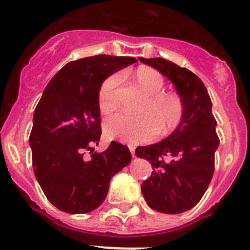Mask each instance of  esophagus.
<instances>
[{
	"label": "esophagus",
	"mask_w": 250,
	"mask_h": 250,
	"mask_svg": "<svg viewBox=\"0 0 250 250\" xmlns=\"http://www.w3.org/2000/svg\"><path fill=\"white\" fill-rule=\"evenodd\" d=\"M128 149L131 151L132 157H135V145H128Z\"/></svg>",
	"instance_id": "esophagus-1"
}]
</instances>
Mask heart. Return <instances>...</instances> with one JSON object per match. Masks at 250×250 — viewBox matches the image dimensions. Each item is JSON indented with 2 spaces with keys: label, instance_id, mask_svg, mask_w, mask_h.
<instances>
[{
  "label": "heart",
  "instance_id": "heart-1",
  "mask_svg": "<svg viewBox=\"0 0 250 250\" xmlns=\"http://www.w3.org/2000/svg\"><path fill=\"white\" fill-rule=\"evenodd\" d=\"M136 84L147 95L141 111L144 114L129 115L115 113L104 123L107 139L122 143L139 144L149 141L162 133L173 131L181 125L185 115V103L178 93L162 92L164 90V77L150 66H140L133 73ZM118 76H110L99 90V106L103 111L113 110L117 106Z\"/></svg>",
  "mask_w": 250,
  "mask_h": 250
}]
</instances>
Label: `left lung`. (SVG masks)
<instances>
[{"label":"left lung","instance_id":"obj_1","mask_svg":"<svg viewBox=\"0 0 250 250\" xmlns=\"http://www.w3.org/2000/svg\"><path fill=\"white\" fill-rule=\"evenodd\" d=\"M140 62L167 77L184 99V119L173 133L136 149V155L149 160L154 169L141 185L147 206L157 212L178 214L198 204L214 172L220 139L212 101L204 83L188 69L162 58H140Z\"/></svg>","mask_w":250,"mask_h":250}]
</instances>
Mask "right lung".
Returning a JSON list of instances; mask_svg holds the SVG:
<instances>
[{"mask_svg":"<svg viewBox=\"0 0 250 250\" xmlns=\"http://www.w3.org/2000/svg\"><path fill=\"white\" fill-rule=\"evenodd\" d=\"M129 56L96 55L68 62L48 82L33 115L29 136L34 174L46 198L62 212L88 213L104 202L109 182L128 166L127 146L101 136L99 90L105 78L136 62ZM86 151L90 157H84Z\"/></svg>","mask_w":250,"mask_h":250,"instance_id":"add662e5","label":"right lung"}]
</instances>
